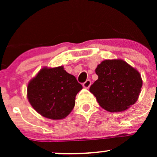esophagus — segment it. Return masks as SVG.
<instances>
[{
    "label": "esophagus",
    "mask_w": 157,
    "mask_h": 157,
    "mask_svg": "<svg viewBox=\"0 0 157 157\" xmlns=\"http://www.w3.org/2000/svg\"><path fill=\"white\" fill-rule=\"evenodd\" d=\"M91 80H87L83 84H82V86H83L85 89H89V88L90 87V86H91Z\"/></svg>",
    "instance_id": "1"
}]
</instances>
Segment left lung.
Listing matches in <instances>:
<instances>
[{"instance_id":"left-lung-1","label":"left lung","mask_w":157,"mask_h":157,"mask_svg":"<svg viewBox=\"0 0 157 157\" xmlns=\"http://www.w3.org/2000/svg\"><path fill=\"white\" fill-rule=\"evenodd\" d=\"M95 72L98 79L89 90L102 109L121 112L137 101L142 86L141 75L125 61L105 60L97 66Z\"/></svg>"}]
</instances>
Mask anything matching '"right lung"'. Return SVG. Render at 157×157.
I'll list each match as a JSON object with an SVG mask.
<instances>
[{"instance_id": "add662e5", "label": "right lung", "mask_w": 157, "mask_h": 157, "mask_svg": "<svg viewBox=\"0 0 157 157\" xmlns=\"http://www.w3.org/2000/svg\"><path fill=\"white\" fill-rule=\"evenodd\" d=\"M82 89L76 77L63 66L44 67L27 86V98L34 109L44 117L63 120L75 105L77 94Z\"/></svg>"}]
</instances>
